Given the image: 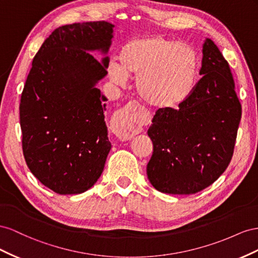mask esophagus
Masks as SVG:
<instances>
[{"label": "esophagus", "mask_w": 258, "mask_h": 258, "mask_svg": "<svg viewBox=\"0 0 258 258\" xmlns=\"http://www.w3.org/2000/svg\"><path fill=\"white\" fill-rule=\"evenodd\" d=\"M112 127L114 134L120 141L126 142L134 136L133 124H132L131 116L126 108L122 109L120 114L112 120Z\"/></svg>", "instance_id": "34e87169"}]
</instances>
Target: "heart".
I'll return each mask as SVG.
<instances>
[{"mask_svg":"<svg viewBox=\"0 0 258 258\" xmlns=\"http://www.w3.org/2000/svg\"><path fill=\"white\" fill-rule=\"evenodd\" d=\"M110 63L108 76L116 85L136 77L142 99L157 109H174L187 100L200 78V58L185 43L162 34L139 36L127 41Z\"/></svg>","mask_w":258,"mask_h":258,"instance_id":"obj_1","label":"heart"}]
</instances>
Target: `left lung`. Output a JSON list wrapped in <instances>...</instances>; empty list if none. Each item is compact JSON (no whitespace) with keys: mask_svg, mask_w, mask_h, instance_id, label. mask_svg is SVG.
<instances>
[{"mask_svg":"<svg viewBox=\"0 0 258 258\" xmlns=\"http://www.w3.org/2000/svg\"><path fill=\"white\" fill-rule=\"evenodd\" d=\"M200 75L187 100L178 109H159L148 130L153 152L147 175L161 192L197 194L231 161L242 109L229 63L210 39Z\"/></svg>","mask_w":258,"mask_h":258,"instance_id":"obj_1","label":"left lung"}]
</instances>
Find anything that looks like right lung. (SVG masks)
Returning a JSON list of instances; mask_svg holds the SVG:
<instances>
[{
	"label": "right lung",
	"mask_w": 258,
	"mask_h": 258,
	"mask_svg": "<svg viewBox=\"0 0 258 258\" xmlns=\"http://www.w3.org/2000/svg\"><path fill=\"white\" fill-rule=\"evenodd\" d=\"M113 25L107 21L55 29L33 58L19 114L29 170L59 195L82 194L97 181L111 149L104 101L95 87L107 75Z\"/></svg>",
	"instance_id": "obj_1"
}]
</instances>
